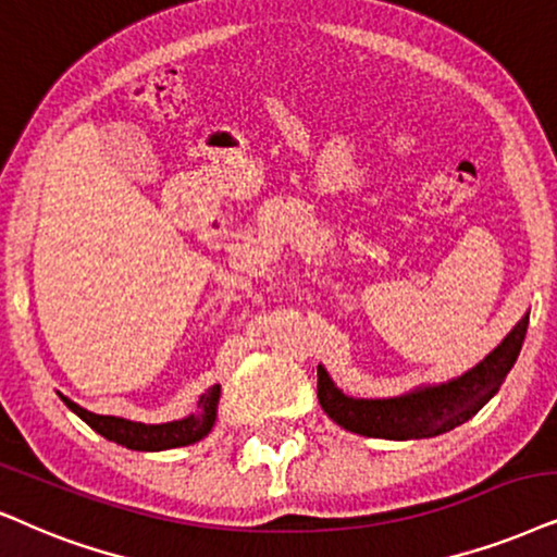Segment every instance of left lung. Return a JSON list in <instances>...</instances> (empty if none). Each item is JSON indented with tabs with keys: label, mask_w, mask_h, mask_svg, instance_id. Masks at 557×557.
<instances>
[{
	"label": "left lung",
	"mask_w": 557,
	"mask_h": 557,
	"mask_svg": "<svg viewBox=\"0 0 557 557\" xmlns=\"http://www.w3.org/2000/svg\"><path fill=\"white\" fill-rule=\"evenodd\" d=\"M530 311L519 319L504 342L466 375L440 385H421L396 398H351L336 388L319 364V404L331 421L377 440H424L466 424L496 396L522 349Z\"/></svg>",
	"instance_id": "8db88e82"
}]
</instances>
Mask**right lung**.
I'll return each mask as SVG.
<instances>
[{"instance_id": "1", "label": "right lung", "mask_w": 557, "mask_h": 557, "mask_svg": "<svg viewBox=\"0 0 557 557\" xmlns=\"http://www.w3.org/2000/svg\"><path fill=\"white\" fill-rule=\"evenodd\" d=\"M218 398H221V385H213L208 393H202L200 400H197V411L189 413V417L166 421V424H140V421H128L121 417H100V413H91L79 404H74L72 398L61 396L63 404L72 408L82 421H87L97 434L115 442V445L138 449V453H161V449L187 447L200 442L215 424Z\"/></svg>"}]
</instances>
